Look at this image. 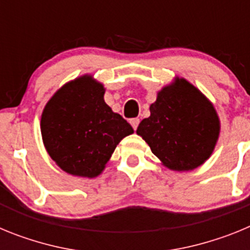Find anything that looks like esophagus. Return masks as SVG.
<instances>
[{
    "label": "esophagus",
    "mask_w": 250,
    "mask_h": 250,
    "mask_svg": "<svg viewBox=\"0 0 250 250\" xmlns=\"http://www.w3.org/2000/svg\"><path fill=\"white\" fill-rule=\"evenodd\" d=\"M139 123H140V120H139V119H131V120H130V124H131V126L134 130L138 129Z\"/></svg>",
    "instance_id": "1"
}]
</instances>
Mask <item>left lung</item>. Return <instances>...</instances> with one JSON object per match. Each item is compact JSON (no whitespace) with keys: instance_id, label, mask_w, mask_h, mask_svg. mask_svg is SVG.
I'll return each mask as SVG.
<instances>
[{"instance_id":"8db88e82","label":"left lung","mask_w":250,"mask_h":250,"mask_svg":"<svg viewBox=\"0 0 250 250\" xmlns=\"http://www.w3.org/2000/svg\"><path fill=\"white\" fill-rule=\"evenodd\" d=\"M220 121L213 104L185 79L165 86L150 105V116L136 134L167 167L189 171L210 158L219 138Z\"/></svg>"}]
</instances>
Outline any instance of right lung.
Returning <instances> with one entry per match:
<instances>
[{
	"label": "right lung",
	"mask_w": 250,
	"mask_h": 250,
	"mask_svg": "<svg viewBox=\"0 0 250 250\" xmlns=\"http://www.w3.org/2000/svg\"><path fill=\"white\" fill-rule=\"evenodd\" d=\"M103 83L83 75L65 83L46 104L41 135L51 159L75 176L100 175L116 145L134 132L104 100Z\"/></svg>",
	"instance_id": "obj_1"
}]
</instances>
